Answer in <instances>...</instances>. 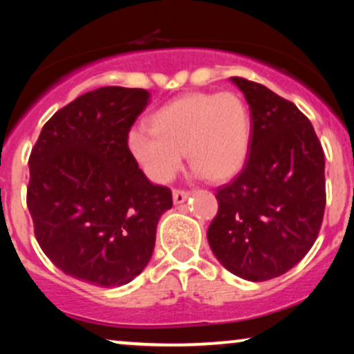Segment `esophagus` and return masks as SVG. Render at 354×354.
Here are the masks:
<instances>
[{
  "mask_svg": "<svg viewBox=\"0 0 354 354\" xmlns=\"http://www.w3.org/2000/svg\"><path fill=\"white\" fill-rule=\"evenodd\" d=\"M172 196H174V203H176V205H180V203H183L188 196H190V192L182 190V188H176V190L172 192Z\"/></svg>",
  "mask_w": 354,
  "mask_h": 354,
  "instance_id": "34e87169",
  "label": "esophagus"
}]
</instances>
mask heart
<instances>
[{
  "instance_id": "heart-1",
  "label": "heart",
  "mask_w": 354,
  "mask_h": 354,
  "mask_svg": "<svg viewBox=\"0 0 354 354\" xmlns=\"http://www.w3.org/2000/svg\"><path fill=\"white\" fill-rule=\"evenodd\" d=\"M149 130L130 133L129 145L149 177L169 182L188 161L207 180H229L243 167L251 143V115L234 91L187 93L158 108Z\"/></svg>"
}]
</instances>
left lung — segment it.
Returning <instances> with one entry per match:
<instances>
[{
  "instance_id": "1",
  "label": "left lung",
  "mask_w": 354,
  "mask_h": 354,
  "mask_svg": "<svg viewBox=\"0 0 354 354\" xmlns=\"http://www.w3.org/2000/svg\"><path fill=\"white\" fill-rule=\"evenodd\" d=\"M250 104V156L216 190L207 241L219 263L251 282L279 277L316 241L326 209V159L313 124L268 86L232 77Z\"/></svg>"
}]
</instances>
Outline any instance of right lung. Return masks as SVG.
<instances>
[{"mask_svg":"<svg viewBox=\"0 0 354 354\" xmlns=\"http://www.w3.org/2000/svg\"><path fill=\"white\" fill-rule=\"evenodd\" d=\"M149 91L101 86L43 125L28 158L27 207L53 264L98 287H119L151 259L158 221L172 207L169 187L138 169L129 132Z\"/></svg>","mask_w":354,"mask_h":354,"instance_id":"1","label":"right lung"}]
</instances>
